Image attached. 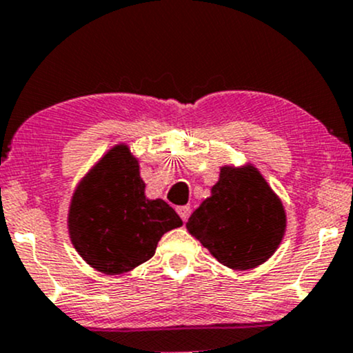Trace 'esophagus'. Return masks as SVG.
<instances>
[{"instance_id": "34e87169", "label": "esophagus", "mask_w": 353, "mask_h": 353, "mask_svg": "<svg viewBox=\"0 0 353 353\" xmlns=\"http://www.w3.org/2000/svg\"><path fill=\"white\" fill-rule=\"evenodd\" d=\"M177 214H179L182 221L185 222L190 216V208H189V205H181V208H177Z\"/></svg>"}]
</instances>
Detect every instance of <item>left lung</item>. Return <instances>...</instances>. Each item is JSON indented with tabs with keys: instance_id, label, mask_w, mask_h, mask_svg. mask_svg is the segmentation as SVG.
<instances>
[{
	"instance_id": "1",
	"label": "left lung",
	"mask_w": 353,
	"mask_h": 353,
	"mask_svg": "<svg viewBox=\"0 0 353 353\" xmlns=\"http://www.w3.org/2000/svg\"><path fill=\"white\" fill-rule=\"evenodd\" d=\"M285 225L281 197L252 164L222 165L210 196L185 222L190 236L234 270L254 269L272 257Z\"/></svg>"
}]
</instances>
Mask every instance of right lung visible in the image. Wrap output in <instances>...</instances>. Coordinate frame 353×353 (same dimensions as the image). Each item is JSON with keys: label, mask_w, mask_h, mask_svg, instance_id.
Segmentation results:
<instances>
[{"label": "right lung", "mask_w": 353, "mask_h": 353, "mask_svg": "<svg viewBox=\"0 0 353 353\" xmlns=\"http://www.w3.org/2000/svg\"><path fill=\"white\" fill-rule=\"evenodd\" d=\"M182 221L168 202L148 199L139 161L128 144L112 145L72 192L70 239L83 261L108 275L144 264L157 242Z\"/></svg>", "instance_id": "1"}]
</instances>
